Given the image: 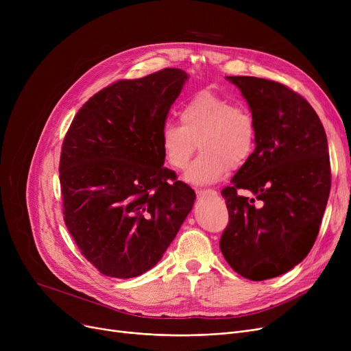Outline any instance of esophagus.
<instances>
[{"mask_svg": "<svg viewBox=\"0 0 351 351\" xmlns=\"http://www.w3.org/2000/svg\"><path fill=\"white\" fill-rule=\"evenodd\" d=\"M197 196H215L216 195V191L213 189H200V191H196Z\"/></svg>", "mask_w": 351, "mask_h": 351, "instance_id": "obj_1", "label": "esophagus"}]
</instances>
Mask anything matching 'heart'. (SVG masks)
<instances>
[{
  "mask_svg": "<svg viewBox=\"0 0 351 351\" xmlns=\"http://www.w3.org/2000/svg\"><path fill=\"white\" fill-rule=\"evenodd\" d=\"M180 125L166 123L160 131L165 159L176 171L189 166L186 179L205 185L222 179L230 168L237 169L252 156L256 146V121L250 110L212 90H202L182 106Z\"/></svg>",
  "mask_w": 351,
  "mask_h": 351,
  "instance_id": "1",
  "label": "heart"
}]
</instances>
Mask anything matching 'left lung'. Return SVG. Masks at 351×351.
I'll return each instance as SVG.
<instances>
[{
  "label": "left lung",
  "instance_id": "obj_1",
  "mask_svg": "<svg viewBox=\"0 0 351 351\" xmlns=\"http://www.w3.org/2000/svg\"><path fill=\"white\" fill-rule=\"evenodd\" d=\"M226 78L247 101L257 136L250 159L222 191L229 223L219 246L236 273L261 282L299 265L316 242L331 186L327 136L316 110L289 86ZM241 189L260 204L239 195Z\"/></svg>",
  "mask_w": 351,
  "mask_h": 351
}]
</instances>
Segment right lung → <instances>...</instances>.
Segmentation results:
<instances>
[{
  "instance_id": "1",
  "label": "right lung",
  "mask_w": 351,
  "mask_h": 351,
  "mask_svg": "<svg viewBox=\"0 0 351 351\" xmlns=\"http://www.w3.org/2000/svg\"><path fill=\"white\" fill-rule=\"evenodd\" d=\"M188 73L165 68L89 98L64 138V220L85 259L109 278L152 269L192 210L195 191L165 168L160 131Z\"/></svg>"
}]
</instances>
